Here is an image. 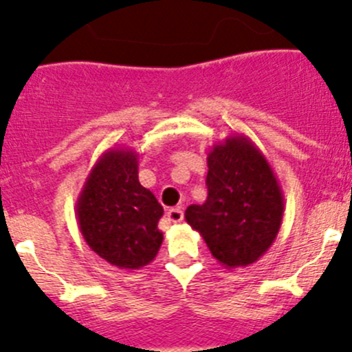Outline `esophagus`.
Segmentation results:
<instances>
[{
	"label": "esophagus",
	"instance_id": "34e87169",
	"mask_svg": "<svg viewBox=\"0 0 352 352\" xmlns=\"http://www.w3.org/2000/svg\"><path fill=\"white\" fill-rule=\"evenodd\" d=\"M166 219H168L170 222H173V224H177V222H182L184 219V212L180 206H177V208H170L168 212H166Z\"/></svg>",
	"mask_w": 352,
	"mask_h": 352
}]
</instances>
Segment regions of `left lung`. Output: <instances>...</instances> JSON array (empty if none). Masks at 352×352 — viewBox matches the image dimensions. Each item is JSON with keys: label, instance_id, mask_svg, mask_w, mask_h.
Segmentation results:
<instances>
[{"label": "left lung", "instance_id": "left-lung-1", "mask_svg": "<svg viewBox=\"0 0 352 352\" xmlns=\"http://www.w3.org/2000/svg\"><path fill=\"white\" fill-rule=\"evenodd\" d=\"M203 205L186 210V221L226 269L246 267L271 248L285 212L281 186L262 151L234 133L213 144Z\"/></svg>", "mask_w": 352, "mask_h": 352}]
</instances>
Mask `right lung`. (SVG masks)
<instances>
[{
	"instance_id": "add662e5",
	"label": "right lung",
	"mask_w": 352,
	"mask_h": 352,
	"mask_svg": "<svg viewBox=\"0 0 352 352\" xmlns=\"http://www.w3.org/2000/svg\"><path fill=\"white\" fill-rule=\"evenodd\" d=\"M80 231L91 250L120 269L154 261L163 243V206L139 182V153L111 147L88 173L76 201Z\"/></svg>"
}]
</instances>
